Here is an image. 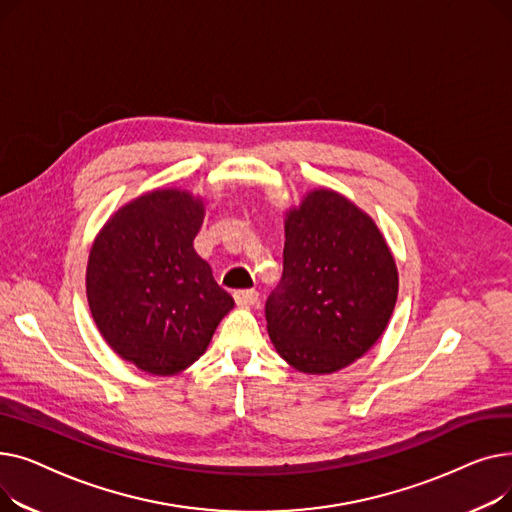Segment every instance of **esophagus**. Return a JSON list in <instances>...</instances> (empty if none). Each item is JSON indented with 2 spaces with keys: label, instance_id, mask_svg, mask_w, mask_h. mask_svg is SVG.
I'll return each mask as SVG.
<instances>
[{
  "label": "esophagus",
  "instance_id": "esophagus-1",
  "mask_svg": "<svg viewBox=\"0 0 512 512\" xmlns=\"http://www.w3.org/2000/svg\"><path fill=\"white\" fill-rule=\"evenodd\" d=\"M234 299H236L238 305H255L259 301V292L255 288L234 290Z\"/></svg>",
  "mask_w": 512,
  "mask_h": 512
}]
</instances>
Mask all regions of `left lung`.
Masks as SVG:
<instances>
[{
    "label": "left lung",
    "mask_w": 512,
    "mask_h": 512,
    "mask_svg": "<svg viewBox=\"0 0 512 512\" xmlns=\"http://www.w3.org/2000/svg\"><path fill=\"white\" fill-rule=\"evenodd\" d=\"M398 274L367 215L334 191H313L286 220L284 272L265 301L267 332L294 369L332 373L378 342Z\"/></svg>",
    "instance_id": "obj_1"
}]
</instances>
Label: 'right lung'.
Segmentation results:
<instances>
[{"label": "right lung", "instance_id": "right-lung-1", "mask_svg": "<svg viewBox=\"0 0 512 512\" xmlns=\"http://www.w3.org/2000/svg\"><path fill=\"white\" fill-rule=\"evenodd\" d=\"M203 203L153 191L105 224L87 265L95 324L114 351L153 375L195 363L234 299L193 242Z\"/></svg>", "mask_w": 512, "mask_h": 512}]
</instances>
